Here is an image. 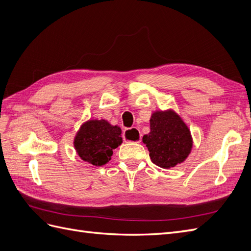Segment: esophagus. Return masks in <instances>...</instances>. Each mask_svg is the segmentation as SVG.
Instances as JSON below:
<instances>
[{
	"label": "esophagus",
	"instance_id": "esophagus-1",
	"mask_svg": "<svg viewBox=\"0 0 251 251\" xmlns=\"http://www.w3.org/2000/svg\"><path fill=\"white\" fill-rule=\"evenodd\" d=\"M124 140L130 142H140L141 141V134L136 127L127 128L124 132Z\"/></svg>",
	"mask_w": 251,
	"mask_h": 251
}]
</instances>
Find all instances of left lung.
I'll return each mask as SVG.
<instances>
[{
	"mask_svg": "<svg viewBox=\"0 0 251 251\" xmlns=\"http://www.w3.org/2000/svg\"><path fill=\"white\" fill-rule=\"evenodd\" d=\"M151 132L143 136L151 160L159 168L171 169L185 161L193 149L188 126L174 110L155 111L150 119Z\"/></svg>",
	"mask_w": 251,
	"mask_h": 251,
	"instance_id": "8db88e82",
	"label": "left lung"
}]
</instances>
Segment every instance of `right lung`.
<instances>
[{
	"label": "right lung",
	"mask_w": 251,
	"mask_h": 251,
	"mask_svg": "<svg viewBox=\"0 0 251 251\" xmlns=\"http://www.w3.org/2000/svg\"><path fill=\"white\" fill-rule=\"evenodd\" d=\"M123 143L121 128L104 119L83 123L74 137V149L81 160L101 166L111 160L113 150Z\"/></svg>",
	"instance_id": "right-lung-1"
}]
</instances>
